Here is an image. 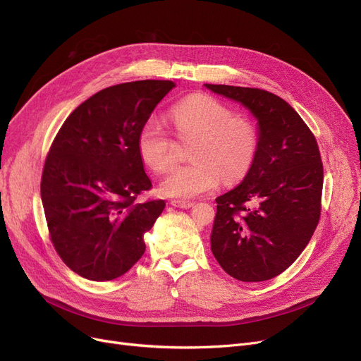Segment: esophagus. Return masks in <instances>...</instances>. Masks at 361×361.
<instances>
[{
	"mask_svg": "<svg viewBox=\"0 0 361 361\" xmlns=\"http://www.w3.org/2000/svg\"><path fill=\"white\" fill-rule=\"evenodd\" d=\"M171 206L179 207V209H191L194 206L192 201H180V200H173Z\"/></svg>",
	"mask_w": 361,
	"mask_h": 361,
	"instance_id": "34e87169",
	"label": "esophagus"
}]
</instances>
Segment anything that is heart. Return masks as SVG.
Instances as JSON below:
<instances>
[{
	"label": "heart",
	"mask_w": 361,
	"mask_h": 361,
	"mask_svg": "<svg viewBox=\"0 0 361 361\" xmlns=\"http://www.w3.org/2000/svg\"><path fill=\"white\" fill-rule=\"evenodd\" d=\"M170 120L178 139H192V163L171 169L160 183L161 194L192 198L218 188L222 178L226 183L238 182L252 169L257 128L221 100L207 94L185 97L170 109ZM137 152L143 164L161 173L175 160V140L160 121L149 118L137 133Z\"/></svg>",
	"instance_id": "1"
}]
</instances>
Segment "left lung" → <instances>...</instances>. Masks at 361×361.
<instances>
[{"label": "left lung", "instance_id": "obj_1", "mask_svg": "<svg viewBox=\"0 0 361 361\" xmlns=\"http://www.w3.org/2000/svg\"><path fill=\"white\" fill-rule=\"evenodd\" d=\"M204 87L249 109L259 135L247 175L216 198L212 252L222 269L240 281L274 279L296 261L319 224L323 190L319 145L284 99L261 89Z\"/></svg>", "mask_w": 361, "mask_h": 361}]
</instances>
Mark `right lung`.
Listing matches in <instances>:
<instances>
[{
	"label": "right lung",
	"mask_w": 361,
	"mask_h": 361,
	"mask_svg": "<svg viewBox=\"0 0 361 361\" xmlns=\"http://www.w3.org/2000/svg\"><path fill=\"white\" fill-rule=\"evenodd\" d=\"M143 80L104 89L74 109L56 135L41 178L53 246L78 276L121 277L145 252L164 200L136 204L152 183L137 152V133L175 87Z\"/></svg>",
	"instance_id": "right-lung-1"
}]
</instances>
